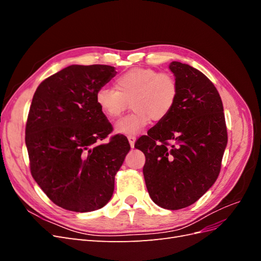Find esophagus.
Wrapping results in <instances>:
<instances>
[{
	"mask_svg": "<svg viewBox=\"0 0 261 261\" xmlns=\"http://www.w3.org/2000/svg\"><path fill=\"white\" fill-rule=\"evenodd\" d=\"M128 141H129V145L132 148H134V146H135V141H136V137L135 136H128Z\"/></svg>",
	"mask_w": 261,
	"mask_h": 261,
	"instance_id": "obj_1",
	"label": "esophagus"
}]
</instances>
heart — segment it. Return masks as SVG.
<instances>
[{
  "label": "heart",
  "instance_id": "b5f03b06",
  "mask_svg": "<svg viewBox=\"0 0 261 261\" xmlns=\"http://www.w3.org/2000/svg\"><path fill=\"white\" fill-rule=\"evenodd\" d=\"M178 84L170 73L153 68L134 67L115 81V89L101 87L96 102L101 113L110 120L120 116L130 102L134 111L115 123V132L126 136L138 135L151 123L162 122L174 110Z\"/></svg>",
  "mask_w": 261,
  "mask_h": 261
}]
</instances>
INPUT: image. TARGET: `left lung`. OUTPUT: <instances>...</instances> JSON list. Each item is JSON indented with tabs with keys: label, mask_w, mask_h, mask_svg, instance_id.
Returning a JSON list of instances; mask_svg holds the SVG:
<instances>
[{
	"label": "left lung",
	"mask_w": 261,
	"mask_h": 261,
	"mask_svg": "<svg viewBox=\"0 0 261 261\" xmlns=\"http://www.w3.org/2000/svg\"><path fill=\"white\" fill-rule=\"evenodd\" d=\"M178 84L174 110L135 143L145 153L144 177L154 203L170 210L191 206L217 180L227 144L223 105L200 70L172 62Z\"/></svg>",
	"instance_id": "obj_1"
}]
</instances>
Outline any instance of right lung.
Instances as JSON below:
<instances>
[{"mask_svg":"<svg viewBox=\"0 0 261 261\" xmlns=\"http://www.w3.org/2000/svg\"><path fill=\"white\" fill-rule=\"evenodd\" d=\"M113 66L70 65L44 80L34 94L25 141L31 175L57 206L100 209L130 146L101 113L96 92L115 76Z\"/></svg>","mask_w":261,"mask_h":261,"instance_id":"right-lung-1","label":"right lung"}]
</instances>
